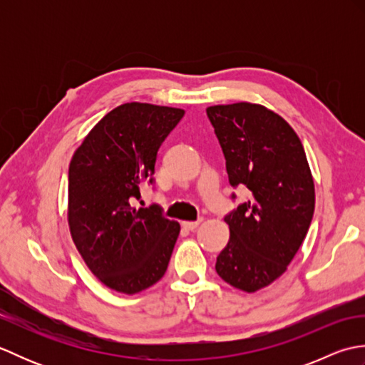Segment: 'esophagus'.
<instances>
[{
  "mask_svg": "<svg viewBox=\"0 0 365 365\" xmlns=\"http://www.w3.org/2000/svg\"><path fill=\"white\" fill-rule=\"evenodd\" d=\"M199 224H200V220H197V221H183L182 226H183L185 229L192 230V229H196V227L199 226Z\"/></svg>",
  "mask_w": 365,
  "mask_h": 365,
  "instance_id": "obj_1",
  "label": "esophagus"
}]
</instances>
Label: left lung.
<instances>
[{
  "label": "left lung",
  "mask_w": 365,
  "mask_h": 365,
  "mask_svg": "<svg viewBox=\"0 0 365 365\" xmlns=\"http://www.w3.org/2000/svg\"><path fill=\"white\" fill-rule=\"evenodd\" d=\"M207 115L229 183L251 195L224 216L230 238L215 268L222 281L252 293L282 276L304 242L315 208L314 178L298 135L265 106L216 105Z\"/></svg>",
  "instance_id": "1"
}]
</instances>
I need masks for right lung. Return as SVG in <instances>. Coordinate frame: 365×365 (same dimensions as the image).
I'll use <instances>...</instances> for the list:
<instances>
[{"label": "right lung", "instance_id": "right-lung-1", "mask_svg": "<svg viewBox=\"0 0 365 365\" xmlns=\"http://www.w3.org/2000/svg\"><path fill=\"white\" fill-rule=\"evenodd\" d=\"M185 111L123 103L84 138L68 166V226L89 269L110 289L133 294L165 276L180 224L152 204L133 207L153 183L161 143Z\"/></svg>", "mask_w": 365, "mask_h": 365}]
</instances>
